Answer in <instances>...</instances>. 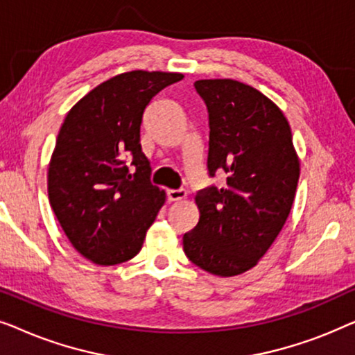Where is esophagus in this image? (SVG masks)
Wrapping results in <instances>:
<instances>
[{
	"mask_svg": "<svg viewBox=\"0 0 355 355\" xmlns=\"http://www.w3.org/2000/svg\"><path fill=\"white\" fill-rule=\"evenodd\" d=\"M166 196H168V200L169 202H181L186 198V191L184 189H168L166 191Z\"/></svg>",
	"mask_w": 355,
	"mask_h": 355,
	"instance_id": "obj_1",
	"label": "esophagus"
}]
</instances>
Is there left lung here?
Returning a JSON list of instances; mask_svg holds the SVG:
<instances>
[{
  "mask_svg": "<svg viewBox=\"0 0 355 355\" xmlns=\"http://www.w3.org/2000/svg\"><path fill=\"white\" fill-rule=\"evenodd\" d=\"M210 124L208 174L223 187L197 192V226L182 237L187 259L216 276L254 268L283 230L300 174L288 119L254 87L232 79L197 80Z\"/></svg>",
  "mask_w": 355,
  "mask_h": 355,
  "instance_id": "obj_1",
  "label": "left lung"
}]
</instances>
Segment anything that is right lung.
Masks as SVG:
<instances>
[{
    "label": "right lung",
    "instance_id": "right-lung-1",
    "mask_svg": "<svg viewBox=\"0 0 355 355\" xmlns=\"http://www.w3.org/2000/svg\"><path fill=\"white\" fill-rule=\"evenodd\" d=\"M182 77L124 72L90 90L66 114L48 166V198L74 249L96 265L137 255L166 200L150 182L140 124L150 100Z\"/></svg>",
    "mask_w": 355,
    "mask_h": 355
}]
</instances>
